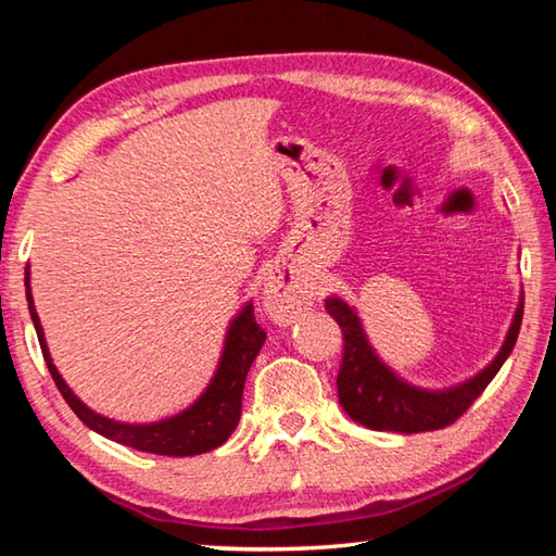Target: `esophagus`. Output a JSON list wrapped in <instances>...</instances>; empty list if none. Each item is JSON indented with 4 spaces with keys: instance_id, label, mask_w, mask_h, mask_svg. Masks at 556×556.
<instances>
[{
    "instance_id": "obj_1",
    "label": "esophagus",
    "mask_w": 556,
    "mask_h": 556,
    "mask_svg": "<svg viewBox=\"0 0 556 556\" xmlns=\"http://www.w3.org/2000/svg\"><path fill=\"white\" fill-rule=\"evenodd\" d=\"M262 299H265V312L269 314L271 321L279 326L294 324L296 318L306 312V306L312 304L308 291L279 275H271L265 279Z\"/></svg>"
}]
</instances>
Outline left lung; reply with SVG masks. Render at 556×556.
<instances>
[{"instance_id": "obj_1", "label": "left lung", "mask_w": 556, "mask_h": 556, "mask_svg": "<svg viewBox=\"0 0 556 556\" xmlns=\"http://www.w3.org/2000/svg\"><path fill=\"white\" fill-rule=\"evenodd\" d=\"M522 306L525 294L520 291V301H517L501 351L483 370L464 382L448 384V388H421V384L404 380L382 361L365 333L363 318L353 304H348L341 296H328L326 312L341 326L345 341L341 372L336 380L338 402L353 421L375 431L417 434V431L448 427L491 384L507 355L513 353L522 324Z\"/></svg>"}]
</instances>
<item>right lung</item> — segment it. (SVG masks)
<instances>
[{
    "label": "right lung",
    "instance_id": "1",
    "mask_svg": "<svg viewBox=\"0 0 556 556\" xmlns=\"http://www.w3.org/2000/svg\"><path fill=\"white\" fill-rule=\"evenodd\" d=\"M26 287V301H29V314L39 336L43 361L49 365V372L61 390L63 400L68 407L78 414V419L88 429L98 431L100 437L110 441H117L122 446H131L137 451H147V454L159 456H199L205 451L218 448L228 441L240 421L242 409V388L244 378L252 361H255L260 348L265 345L267 333L262 331L255 321V312H252V301H248L238 314L230 318L228 331H225L223 351L215 365L213 378L205 384V390L195 397L186 409L172 414V417L156 419V421H119L110 419L105 414L90 409L78 394H75L63 375L53 365V357L49 353V343H46L41 318L36 314L34 296H31V269L26 267L24 277Z\"/></svg>",
    "mask_w": 556,
    "mask_h": 556
}]
</instances>
